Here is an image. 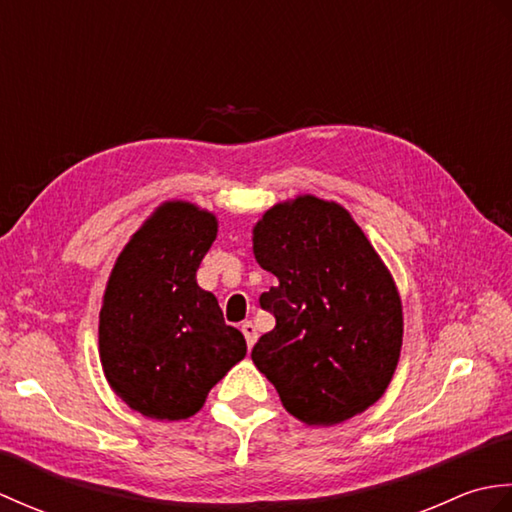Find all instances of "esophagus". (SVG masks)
Masks as SVG:
<instances>
[{
  "mask_svg": "<svg viewBox=\"0 0 512 512\" xmlns=\"http://www.w3.org/2000/svg\"><path fill=\"white\" fill-rule=\"evenodd\" d=\"M242 334H244V339H246V345L253 347L255 341H257V328H255V323H253V321H244V323H242Z\"/></svg>",
  "mask_w": 512,
  "mask_h": 512,
  "instance_id": "esophagus-1",
  "label": "esophagus"
}]
</instances>
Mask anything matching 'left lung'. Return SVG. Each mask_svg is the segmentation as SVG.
I'll list each match as a JSON object with an SVG mask.
<instances>
[{"mask_svg":"<svg viewBox=\"0 0 512 512\" xmlns=\"http://www.w3.org/2000/svg\"><path fill=\"white\" fill-rule=\"evenodd\" d=\"M257 264L277 277L259 297L275 328L255 367L297 420L332 427L385 394L402 347V303L383 259L339 202L297 195L253 226Z\"/></svg>","mask_w":512,"mask_h":512,"instance_id":"left-lung-1","label":"left lung"}]
</instances>
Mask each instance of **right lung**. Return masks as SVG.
Masks as SVG:
<instances>
[{
	"mask_svg": "<svg viewBox=\"0 0 512 512\" xmlns=\"http://www.w3.org/2000/svg\"><path fill=\"white\" fill-rule=\"evenodd\" d=\"M217 217L184 200L162 202L132 235L107 279L99 356L114 394L154 420L198 413L209 391L246 356L213 292L198 286Z\"/></svg>",
	"mask_w": 512,
	"mask_h": 512,
	"instance_id": "right-lung-1",
	"label": "right lung"
}]
</instances>
